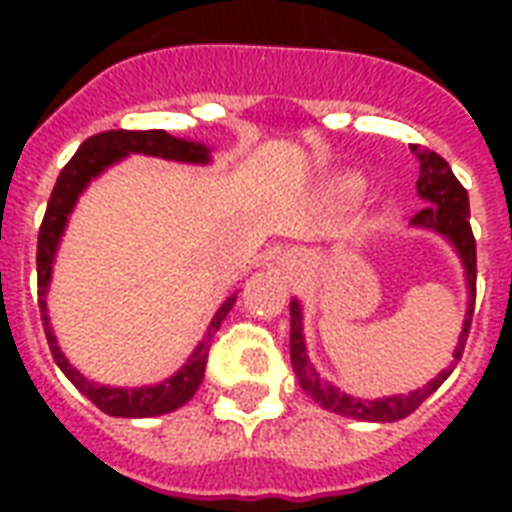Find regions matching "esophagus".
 <instances>
[{"label":"esophagus","mask_w":512,"mask_h":512,"mask_svg":"<svg viewBox=\"0 0 512 512\" xmlns=\"http://www.w3.org/2000/svg\"><path fill=\"white\" fill-rule=\"evenodd\" d=\"M284 265H287V271L292 273V276H297V273H303V260L297 255H287L284 257Z\"/></svg>","instance_id":"obj_1"}]
</instances>
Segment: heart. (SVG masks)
<instances>
[{
  "label": "heart",
  "mask_w": 512,
  "mask_h": 512,
  "mask_svg": "<svg viewBox=\"0 0 512 512\" xmlns=\"http://www.w3.org/2000/svg\"><path fill=\"white\" fill-rule=\"evenodd\" d=\"M364 188V177L356 175V172H345V175H340L335 180V191L340 193L342 199H358L364 193Z\"/></svg>",
  "instance_id": "b5f03b06"
}]
</instances>
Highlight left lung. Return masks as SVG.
Returning a JSON list of instances; mask_svg holds the SVG:
<instances>
[{
    "mask_svg": "<svg viewBox=\"0 0 512 512\" xmlns=\"http://www.w3.org/2000/svg\"><path fill=\"white\" fill-rule=\"evenodd\" d=\"M417 162H420V180H417V196L425 201V207L412 217L409 228H420L441 236L449 247L457 252L462 263V276H465V289H468V305H465V319H462V332L454 345L452 361L446 369L433 377L428 385H422L409 393H396V396L382 398H356L335 388L332 382L324 380L319 369L308 358V345H305V313L303 303L292 297L289 300V356H292V369L297 374L300 388L305 396H311L327 412L353 417L364 422H396L404 420L417 409V406L441 388V382L452 374L454 364L460 361L465 340H468V327L473 319V303H476V239L470 231V201L468 191L462 188L460 180L454 177L452 167L438 154L428 148L412 146Z\"/></svg>",
    "mask_w": 512,
    "mask_h": 512,
    "instance_id": "8db88e82",
    "label": "left lung"
}]
</instances>
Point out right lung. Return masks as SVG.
Wrapping results in <instances>:
<instances>
[{"label":"right lung","instance_id":"add662e5","mask_svg":"<svg viewBox=\"0 0 512 512\" xmlns=\"http://www.w3.org/2000/svg\"><path fill=\"white\" fill-rule=\"evenodd\" d=\"M127 156H154V159H167L177 164H193V167H207L212 164V148L199 143V140L175 138L164 130H146V132H127V130H111L100 132L95 138L84 140L74 159L63 167L58 183L52 188L50 204L44 212L42 231H39V247H36V273H39V311H42L44 335L50 342L52 358L60 366V372L66 374L68 380L74 382V388L87 396L92 404L98 406L100 412L111 414V417H159V414H170L188 404L193 393L199 390L204 380V369H207L209 342L231 313L236 295L231 292L225 297L220 308L215 311L209 321L207 332L199 340V345L191 350V356L185 358V364L177 369L172 377L154 385H106V382H95L84 377L76 369L68 356L60 348L58 335L52 329L50 308H47V292L52 284V271H55V260H58L60 241L68 228V220L74 215L79 196L90 188L92 180H98L103 172H108L114 164L124 162Z\"/></svg>","mask_w":512,"mask_h":512}]
</instances>
